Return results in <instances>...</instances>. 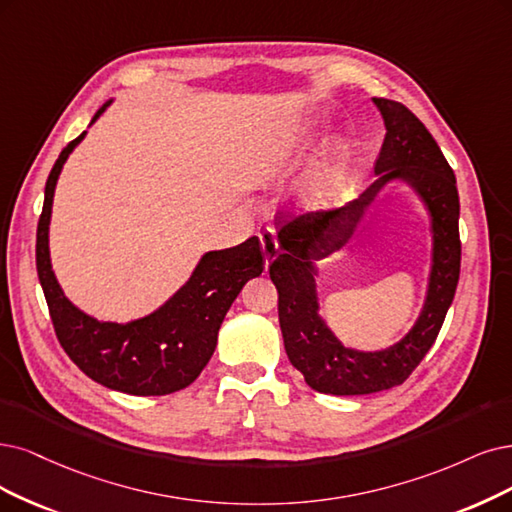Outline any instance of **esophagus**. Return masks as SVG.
Listing matches in <instances>:
<instances>
[{
  "mask_svg": "<svg viewBox=\"0 0 512 512\" xmlns=\"http://www.w3.org/2000/svg\"><path fill=\"white\" fill-rule=\"evenodd\" d=\"M259 240H261V251H263V259H266V268L274 261V257L278 255V240H276V232L272 227H263L259 230Z\"/></svg>",
  "mask_w": 512,
  "mask_h": 512,
  "instance_id": "obj_1",
  "label": "esophagus"
}]
</instances>
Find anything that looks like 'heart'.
Wrapping results in <instances>:
<instances>
[{"label":"heart","instance_id":"heart-1","mask_svg":"<svg viewBox=\"0 0 512 512\" xmlns=\"http://www.w3.org/2000/svg\"><path fill=\"white\" fill-rule=\"evenodd\" d=\"M350 158V143L342 137L329 141L325 154L314 164L308 177L301 183V198L310 208H323L337 192L339 181Z\"/></svg>","mask_w":512,"mask_h":512}]
</instances>
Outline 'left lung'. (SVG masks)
<instances>
[{
	"label": "left lung",
	"mask_w": 512,
	"mask_h": 512,
	"mask_svg": "<svg viewBox=\"0 0 512 512\" xmlns=\"http://www.w3.org/2000/svg\"><path fill=\"white\" fill-rule=\"evenodd\" d=\"M386 139L377 179L335 211L299 215L280 227V251L270 266L278 289V320L291 365L323 394L354 396L403 384L437 339L460 278V198L456 175L426 126L396 101L373 99ZM392 180L409 184L431 215L433 266L425 308L410 333L384 351L346 349L319 316L315 261L343 248L376 194Z\"/></svg>",
	"instance_id": "8db88e82"
}]
</instances>
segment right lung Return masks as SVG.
Returning <instances> with one entry per match:
<instances>
[{"label": "right lung", "mask_w": 512, "mask_h": 512, "mask_svg": "<svg viewBox=\"0 0 512 512\" xmlns=\"http://www.w3.org/2000/svg\"><path fill=\"white\" fill-rule=\"evenodd\" d=\"M109 99L90 124L111 105ZM86 130L73 139L54 162L44 192V208L37 223L35 261L46 295L56 337L71 361L97 384L135 394L162 396L192 384L211 361L223 318L251 278L263 272L259 238L253 236L232 249L208 251L185 285L151 314L111 323L99 320L65 297L50 263V217L54 187L71 151L82 143Z\"/></svg>", "instance_id": "right-lung-1"}]
</instances>
